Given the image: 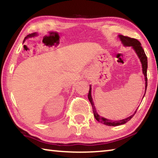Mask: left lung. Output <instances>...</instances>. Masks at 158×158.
<instances>
[{"mask_svg":"<svg viewBox=\"0 0 158 158\" xmlns=\"http://www.w3.org/2000/svg\"><path fill=\"white\" fill-rule=\"evenodd\" d=\"M119 38L121 39V41L122 42L124 46H132L133 48L135 50V51L138 55V56L140 58V60L142 64V68H143V73L144 76H145V81H146V91L147 89V84H148V78H147V68H148V60H147V56L146 53H145L144 50L143 48L141 46V44L140 42L138 41L137 39H134V38H130L129 36H123V35H119ZM145 96V95H144ZM144 97V96H143ZM88 98L90 102H91V106H92V108H93V112H94V114L96 119L98 122H101V123H102L106 125H107V126H119V125H122L124 124L125 123H127V122H129L130 119H131L132 117H134V115L136 113V111L135 112V113L134 114L131 115V116L127 117V118L122 119V120H119V121H111V120H108L104 117H101L100 115L97 113V112L96 110V108L94 107V102H93L92 100V97H91V87L90 86V89H89V92L88 94Z\"/></svg>","mask_w":158,"mask_h":158,"instance_id":"left-lung-1","label":"left lung"}]
</instances>
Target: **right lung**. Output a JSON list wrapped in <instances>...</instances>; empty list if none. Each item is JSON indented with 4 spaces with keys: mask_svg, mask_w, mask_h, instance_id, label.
Here are the masks:
<instances>
[{
    "mask_svg": "<svg viewBox=\"0 0 158 158\" xmlns=\"http://www.w3.org/2000/svg\"><path fill=\"white\" fill-rule=\"evenodd\" d=\"M34 35V34H29V35H27V37H25L24 40L26 39H27V38H29V37H31V36H33Z\"/></svg>",
    "mask_w": 158,
    "mask_h": 158,
    "instance_id": "add662e5",
    "label": "right lung"
}]
</instances>
